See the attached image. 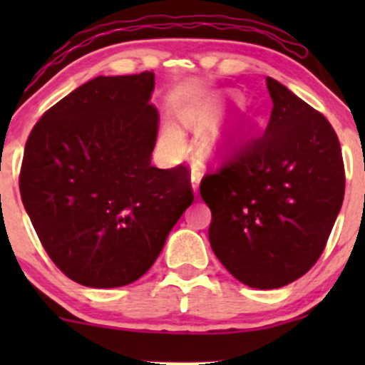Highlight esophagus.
Masks as SVG:
<instances>
[{
	"label": "esophagus",
	"mask_w": 365,
	"mask_h": 365,
	"mask_svg": "<svg viewBox=\"0 0 365 365\" xmlns=\"http://www.w3.org/2000/svg\"><path fill=\"white\" fill-rule=\"evenodd\" d=\"M190 182H192V190H194V194L197 195V194H199V185H200V171H199V168L192 170Z\"/></svg>",
	"instance_id": "esophagus-1"
}]
</instances>
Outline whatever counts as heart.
Segmentation results:
<instances>
[{
    "mask_svg": "<svg viewBox=\"0 0 365 365\" xmlns=\"http://www.w3.org/2000/svg\"><path fill=\"white\" fill-rule=\"evenodd\" d=\"M221 111H223V101L221 99H206V101H197L183 106L180 110V118L190 127L206 128L211 123H215ZM238 139L240 137H238L237 128H217L209 137V150L215 158H225L235 150ZM161 142L173 154L182 153L183 144H185L182 130L175 123H170V121L163 125Z\"/></svg>",
    "mask_w": 365,
    "mask_h": 365,
    "instance_id": "1",
    "label": "heart"
}]
</instances>
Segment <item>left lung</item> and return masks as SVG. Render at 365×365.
<instances>
[{
  "mask_svg": "<svg viewBox=\"0 0 365 365\" xmlns=\"http://www.w3.org/2000/svg\"><path fill=\"white\" fill-rule=\"evenodd\" d=\"M273 99L262 137L200 182L212 212L209 242L240 283L295 282L324 250L345 194L340 142L329 121L267 77Z\"/></svg>",
  "mask_w": 365,
  "mask_h": 365,
  "instance_id": "8db88e82",
  "label": "left lung"
}]
</instances>
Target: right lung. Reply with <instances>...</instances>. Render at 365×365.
I'll list each match as a JSON object with an SVG mask.
<instances>
[{"label": "right lung", "instance_id": "obj_1", "mask_svg": "<svg viewBox=\"0 0 365 365\" xmlns=\"http://www.w3.org/2000/svg\"><path fill=\"white\" fill-rule=\"evenodd\" d=\"M153 91V72L99 75L46 111L25 144V211L53 262L83 287L148 273L194 200L187 168L150 165Z\"/></svg>", "mask_w": 365, "mask_h": 365}]
</instances>
